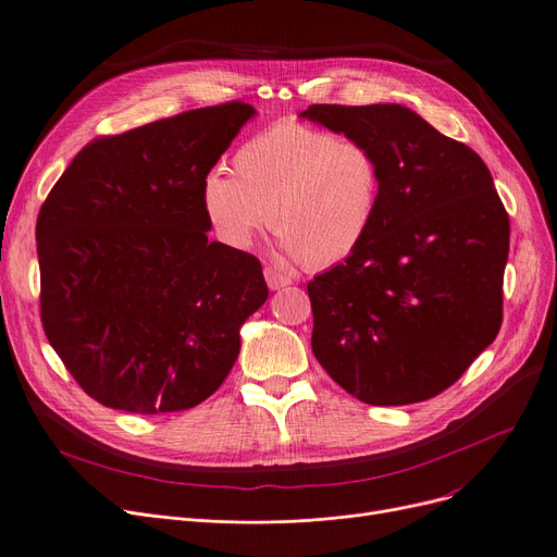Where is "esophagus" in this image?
Returning a JSON list of instances; mask_svg holds the SVG:
<instances>
[{
	"label": "esophagus",
	"mask_w": 557,
	"mask_h": 557,
	"mask_svg": "<svg viewBox=\"0 0 557 557\" xmlns=\"http://www.w3.org/2000/svg\"><path fill=\"white\" fill-rule=\"evenodd\" d=\"M263 277H267V284H269L271 290H280V288H284V286H288L290 282H294L288 275H284V273L271 269V267L263 271Z\"/></svg>",
	"instance_id": "esophagus-1"
}]
</instances>
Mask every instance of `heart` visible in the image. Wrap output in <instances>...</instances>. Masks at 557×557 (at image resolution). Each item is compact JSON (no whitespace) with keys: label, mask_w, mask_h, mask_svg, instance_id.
Wrapping results in <instances>:
<instances>
[{"label":"heart","mask_w":557,"mask_h":557,"mask_svg":"<svg viewBox=\"0 0 557 557\" xmlns=\"http://www.w3.org/2000/svg\"><path fill=\"white\" fill-rule=\"evenodd\" d=\"M232 169L208 173L200 187L212 232L248 250L271 221L280 248L309 269L352 255L382 198V166L368 144L290 120L246 139Z\"/></svg>","instance_id":"1"}]
</instances>
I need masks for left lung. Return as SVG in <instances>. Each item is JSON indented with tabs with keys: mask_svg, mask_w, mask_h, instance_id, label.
I'll return each mask as SVG.
<instances>
[{
	"mask_svg": "<svg viewBox=\"0 0 557 557\" xmlns=\"http://www.w3.org/2000/svg\"><path fill=\"white\" fill-rule=\"evenodd\" d=\"M300 116L368 144L382 166L368 237L307 284L318 363L372 406L441 395L502 327L510 221L490 169L399 103Z\"/></svg>",
	"mask_w": 557,
	"mask_h": 557,
	"instance_id": "left-lung-1",
	"label": "left lung"
}]
</instances>
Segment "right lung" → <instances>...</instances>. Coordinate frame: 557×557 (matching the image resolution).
Returning <instances> with one entry per match:
<instances>
[{"label":"right lung","instance_id":"1","mask_svg":"<svg viewBox=\"0 0 557 557\" xmlns=\"http://www.w3.org/2000/svg\"><path fill=\"white\" fill-rule=\"evenodd\" d=\"M255 108H198L76 153L42 202L40 320L76 384L158 416L208 399L269 298L255 255L210 242L200 187Z\"/></svg>","mask_w":557,"mask_h":557}]
</instances>
